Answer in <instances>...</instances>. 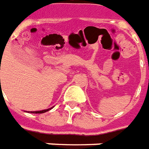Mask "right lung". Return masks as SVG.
Returning <instances> with one entry per match:
<instances>
[{
	"label": "right lung",
	"mask_w": 149,
	"mask_h": 149,
	"mask_svg": "<svg viewBox=\"0 0 149 149\" xmlns=\"http://www.w3.org/2000/svg\"><path fill=\"white\" fill-rule=\"evenodd\" d=\"M51 109H53V108H50V109H44V110H40V111H33V112H31V113H45V112L49 111Z\"/></svg>",
	"instance_id": "right-lung-1"
}]
</instances>
